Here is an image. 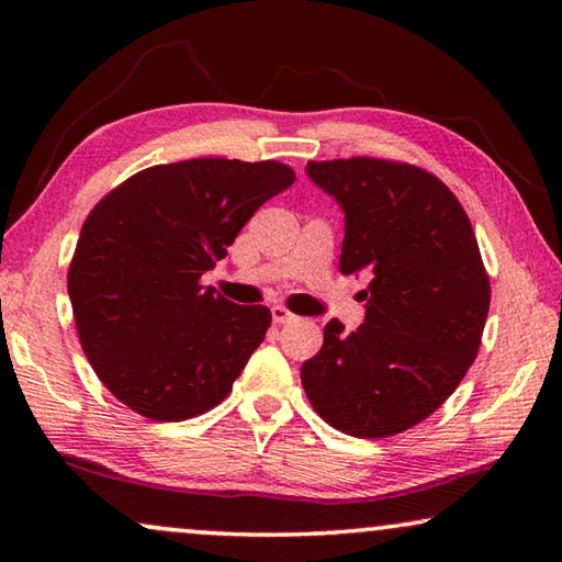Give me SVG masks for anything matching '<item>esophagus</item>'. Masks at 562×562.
<instances>
[{
	"mask_svg": "<svg viewBox=\"0 0 562 562\" xmlns=\"http://www.w3.org/2000/svg\"><path fill=\"white\" fill-rule=\"evenodd\" d=\"M294 317H297V315H294V312H290L288 307H284V304H274V307H272V322H274V325H288V322H292Z\"/></svg>",
	"mask_w": 562,
	"mask_h": 562,
	"instance_id": "1",
	"label": "esophagus"
}]
</instances>
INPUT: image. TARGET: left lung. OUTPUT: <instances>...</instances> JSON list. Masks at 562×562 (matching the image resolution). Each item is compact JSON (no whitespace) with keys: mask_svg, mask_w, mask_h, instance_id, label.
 <instances>
[{"mask_svg":"<svg viewBox=\"0 0 562 562\" xmlns=\"http://www.w3.org/2000/svg\"><path fill=\"white\" fill-rule=\"evenodd\" d=\"M307 176L345 211L339 270H364L367 317L339 319L302 364L315 412L357 439L422 424L479 355L491 282L469 215L429 170L384 158L310 160Z\"/></svg>","mask_w":562,"mask_h":562,"instance_id":"1","label":"left lung"}]
</instances>
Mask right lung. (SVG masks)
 <instances>
[{
  "label": "right lung",
  "instance_id": "obj_1",
  "mask_svg": "<svg viewBox=\"0 0 562 562\" xmlns=\"http://www.w3.org/2000/svg\"><path fill=\"white\" fill-rule=\"evenodd\" d=\"M292 183L294 170L278 160H178L123 180L89 213L69 297L83 355L121 404L186 422L231 394L272 315L201 278Z\"/></svg>",
  "mask_w": 562,
  "mask_h": 562
}]
</instances>
